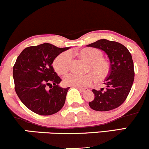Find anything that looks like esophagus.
Masks as SVG:
<instances>
[{"mask_svg":"<svg viewBox=\"0 0 149 149\" xmlns=\"http://www.w3.org/2000/svg\"><path fill=\"white\" fill-rule=\"evenodd\" d=\"M78 89V90H80V92H85L86 91V90H85V89H83V88H77Z\"/></svg>","mask_w":149,"mask_h":149,"instance_id":"esophagus-1","label":"esophagus"}]
</instances>
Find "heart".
Here are the masks:
<instances>
[{
  "instance_id": "heart-1",
  "label": "heart",
  "mask_w": 149,
  "mask_h": 149,
  "mask_svg": "<svg viewBox=\"0 0 149 149\" xmlns=\"http://www.w3.org/2000/svg\"><path fill=\"white\" fill-rule=\"evenodd\" d=\"M79 57L88 62L84 75L69 73L64 78L65 85L76 88H85L91 85L94 81L102 83L107 79L110 73L111 66L109 61L103 57V52L95 47H85L80 49ZM71 53L66 51L59 54L53 61V67L59 75L66 74L70 70Z\"/></svg>"
}]
</instances>
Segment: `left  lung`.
<instances>
[{
    "label": "left lung",
    "mask_w": 149,
    "mask_h": 149,
    "mask_svg": "<svg viewBox=\"0 0 149 149\" xmlns=\"http://www.w3.org/2000/svg\"><path fill=\"white\" fill-rule=\"evenodd\" d=\"M87 46L102 49L107 54L111 63L110 73L104 83L106 89L92 90L95 100L89 102V106L97 111L115 109L127 99L134 82V63L130 52L121 43L106 39Z\"/></svg>",
    "instance_id": "left-lung-1"
}]
</instances>
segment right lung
<instances>
[{"label":"right lung","instance_id":"1","mask_svg":"<svg viewBox=\"0 0 149 149\" xmlns=\"http://www.w3.org/2000/svg\"><path fill=\"white\" fill-rule=\"evenodd\" d=\"M69 47L49 43L30 46L24 49L13 66L15 90L21 102L38 115L56 113L64 107L70 88L59 86L61 79L52 64L60 53ZM51 88L47 90V88Z\"/></svg>","mask_w":149,"mask_h":149}]
</instances>
